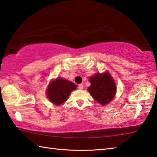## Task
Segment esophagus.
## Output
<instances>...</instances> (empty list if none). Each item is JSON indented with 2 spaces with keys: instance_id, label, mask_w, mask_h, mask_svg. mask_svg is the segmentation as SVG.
I'll return each instance as SVG.
<instances>
[{
  "instance_id": "esophagus-1",
  "label": "esophagus",
  "mask_w": 157,
  "mask_h": 157,
  "mask_svg": "<svg viewBox=\"0 0 157 157\" xmlns=\"http://www.w3.org/2000/svg\"><path fill=\"white\" fill-rule=\"evenodd\" d=\"M78 88V89H79V90H82V89H83V84H79Z\"/></svg>"
}]
</instances>
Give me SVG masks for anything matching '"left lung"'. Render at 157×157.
Returning <instances> with one entry per match:
<instances>
[{"mask_svg":"<svg viewBox=\"0 0 157 157\" xmlns=\"http://www.w3.org/2000/svg\"><path fill=\"white\" fill-rule=\"evenodd\" d=\"M89 80L91 85L88 90L94 99L101 105L109 103L116 93V85L110 74L97 73Z\"/></svg>","mask_w":157,"mask_h":157,"instance_id":"left-lung-1","label":"left lung"}]
</instances>
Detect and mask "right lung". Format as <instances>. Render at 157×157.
I'll use <instances>...</instances> for the list:
<instances>
[{
	"label": "right lung",
	"instance_id": "1",
	"mask_svg": "<svg viewBox=\"0 0 157 157\" xmlns=\"http://www.w3.org/2000/svg\"><path fill=\"white\" fill-rule=\"evenodd\" d=\"M76 87L73 82L62 78H57L49 84L47 95L53 104L60 105L67 100L71 91L75 90Z\"/></svg>",
	"mask_w": 157,
	"mask_h": 157
}]
</instances>
